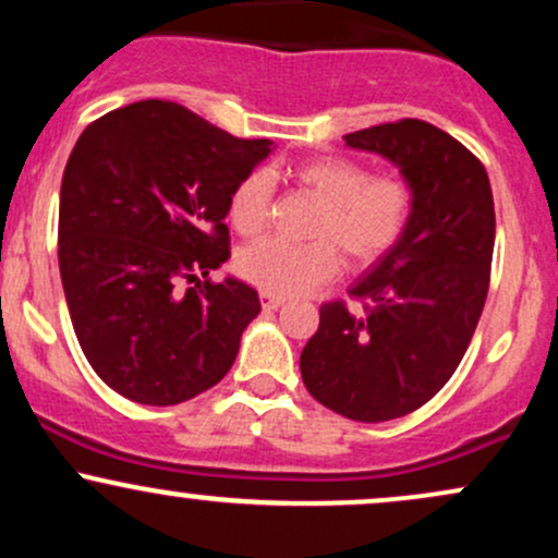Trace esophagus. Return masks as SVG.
Segmentation results:
<instances>
[{
    "instance_id": "obj_1",
    "label": "esophagus",
    "mask_w": 558,
    "mask_h": 558,
    "mask_svg": "<svg viewBox=\"0 0 558 558\" xmlns=\"http://www.w3.org/2000/svg\"><path fill=\"white\" fill-rule=\"evenodd\" d=\"M283 304H286V299L270 296V293H262V306H265V310H280Z\"/></svg>"
}]
</instances>
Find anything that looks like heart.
I'll list each match as a JSON object with an SVG mask.
<instances>
[{"label":"heart","instance_id":"heart-1","mask_svg":"<svg viewBox=\"0 0 558 558\" xmlns=\"http://www.w3.org/2000/svg\"><path fill=\"white\" fill-rule=\"evenodd\" d=\"M293 185L312 202L310 235L315 241L293 243L265 239L243 248L239 270L270 296H299L336 278L341 257L367 267L383 259L407 233L414 213V191L407 178L383 172L369 175L362 162L349 157L304 159L288 170ZM272 215V181L265 170H252L228 196V220L235 233L259 235Z\"/></svg>","mask_w":558,"mask_h":558}]
</instances>
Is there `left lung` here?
Segmentation results:
<instances>
[{
	"label": "left lung",
	"mask_w": 558,
	"mask_h": 558,
	"mask_svg": "<svg viewBox=\"0 0 558 558\" xmlns=\"http://www.w3.org/2000/svg\"><path fill=\"white\" fill-rule=\"evenodd\" d=\"M345 144L399 165L414 191L407 233L351 288L319 306L301 351L304 386L356 422L414 412L457 373L490 286L496 209L483 162L425 120L403 118L349 133Z\"/></svg>",
	"instance_id": "1"
}]
</instances>
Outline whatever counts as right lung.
<instances>
[{"instance_id":"right-lung-1","label":"right lung","mask_w":558,"mask_h":558,"mask_svg":"<svg viewBox=\"0 0 558 558\" xmlns=\"http://www.w3.org/2000/svg\"><path fill=\"white\" fill-rule=\"evenodd\" d=\"M270 146L162 99L101 114L75 141L60 189L62 288L88 364L125 399L172 407L233 367L259 296L209 272L230 257V191Z\"/></svg>"}]
</instances>
